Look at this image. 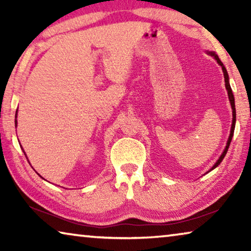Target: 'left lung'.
Masks as SVG:
<instances>
[{"label":"left lung","instance_id":"obj_1","mask_svg":"<svg viewBox=\"0 0 251 251\" xmlns=\"http://www.w3.org/2000/svg\"><path fill=\"white\" fill-rule=\"evenodd\" d=\"M208 54H210L211 56H214L216 61H217L218 64L222 66L223 69V72H224V76H225V85H226V90L228 92V97H229V100H230V105H231V108H232V124H231V129H230V135H229V138H228V142H227V145L226 147H225V151H223V154L220 155L219 159L216 161V164L214 165V166L211 167L210 171H212V169L216 168L218 166V165L222 163L224 157L226 156L227 151H228V148H229V145H230V142H231V138H232V135H233V130H235V125H236V107H235V97H233V94H232V91H231V87H230V84H229V76H228V73H227V70L226 67L224 66L223 62L220 61L218 55L215 54L214 52H208ZM209 171V172H210Z\"/></svg>","mask_w":251,"mask_h":251}]
</instances>
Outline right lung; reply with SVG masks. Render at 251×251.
<instances>
[{"instance_id":"obj_1","label":"right lung","mask_w":251,"mask_h":251,"mask_svg":"<svg viewBox=\"0 0 251 251\" xmlns=\"http://www.w3.org/2000/svg\"><path fill=\"white\" fill-rule=\"evenodd\" d=\"M15 118H16V116H15ZM16 123H18V122H16V120H15V126H16Z\"/></svg>"}]
</instances>
